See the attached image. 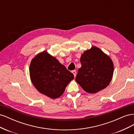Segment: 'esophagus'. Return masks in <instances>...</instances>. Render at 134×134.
<instances>
[{
  "instance_id": "34e87169",
  "label": "esophagus",
  "mask_w": 134,
  "mask_h": 134,
  "mask_svg": "<svg viewBox=\"0 0 134 134\" xmlns=\"http://www.w3.org/2000/svg\"><path fill=\"white\" fill-rule=\"evenodd\" d=\"M72 74H74V77H75L76 76V70H72Z\"/></svg>"
}]
</instances>
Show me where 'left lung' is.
<instances>
[{"instance_id":"obj_1","label":"left lung","mask_w":134,"mask_h":134,"mask_svg":"<svg viewBox=\"0 0 134 134\" xmlns=\"http://www.w3.org/2000/svg\"><path fill=\"white\" fill-rule=\"evenodd\" d=\"M82 66L75 80L86 92L95 93L107 87L112 78L111 59L99 48L93 46L81 56Z\"/></svg>"}]
</instances>
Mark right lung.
Returning <instances> with one entry per match:
<instances>
[{"instance_id":"right-lung-1","label":"right lung","mask_w":134,"mask_h":134,"mask_svg":"<svg viewBox=\"0 0 134 134\" xmlns=\"http://www.w3.org/2000/svg\"><path fill=\"white\" fill-rule=\"evenodd\" d=\"M31 81L35 88L51 98L62 96L74 74L55 58L43 51L32 60L30 66Z\"/></svg>"}]
</instances>
